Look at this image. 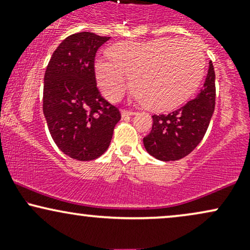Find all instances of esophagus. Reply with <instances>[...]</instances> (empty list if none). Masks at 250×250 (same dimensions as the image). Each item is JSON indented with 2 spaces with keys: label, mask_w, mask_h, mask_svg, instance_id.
Instances as JSON below:
<instances>
[{
  "label": "esophagus",
  "mask_w": 250,
  "mask_h": 250,
  "mask_svg": "<svg viewBox=\"0 0 250 250\" xmlns=\"http://www.w3.org/2000/svg\"><path fill=\"white\" fill-rule=\"evenodd\" d=\"M135 111H130V110H122L121 111V115H122V117H127V116H133V115H135Z\"/></svg>",
  "instance_id": "1"
}]
</instances>
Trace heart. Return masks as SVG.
I'll return each instance as SVG.
<instances>
[{
	"label": "heart",
	"mask_w": 250,
	"mask_h": 250,
	"mask_svg": "<svg viewBox=\"0 0 250 250\" xmlns=\"http://www.w3.org/2000/svg\"><path fill=\"white\" fill-rule=\"evenodd\" d=\"M109 57L94 64L97 84L110 101L123 95L130 76L134 96L153 110H168L194 93L205 71V55L196 42L161 37L148 42H120Z\"/></svg>",
	"instance_id": "obj_1"
}]
</instances>
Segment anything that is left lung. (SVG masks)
<instances>
[{"label":"left lung","instance_id":"1","mask_svg":"<svg viewBox=\"0 0 250 250\" xmlns=\"http://www.w3.org/2000/svg\"><path fill=\"white\" fill-rule=\"evenodd\" d=\"M215 71L211 61L195 99L169 114L153 115V128L143 137L146 150L160 161H176L202 141L215 109Z\"/></svg>","mask_w":250,"mask_h":250}]
</instances>
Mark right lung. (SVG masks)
<instances>
[{
    "instance_id": "1",
    "label": "right lung",
    "mask_w": 250,
    "mask_h": 250,
    "mask_svg": "<svg viewBox=\"0 0 250 250\" xmlns=\"http://www.w3.org/2000/svg\"><path fill=\"white\" fill-rule=\"evenodd\" d=\"M110 37L83 31L63 40L44 74L43 114L54 142L62 153L91 161L107 150L121 120L96 87V51Z\"/></svg>"
}]
</instances>
